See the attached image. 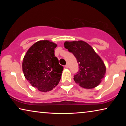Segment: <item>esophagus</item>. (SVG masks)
Returning a JSON list of instances; mask_svg holds the SVG:
<instances>
[{"mask_svg":"<svg viewBox=\"0 0 126 126\" xmlns=\"http://www.w3.org/2000/svg\"><path fill=\"white\" fill-rule=\"evenodd\" d=\"M65 68H69V64H68V63H66V65H65Z\"/></svg>","mask_w":126,"mask_h":126,"instance_id":"1","label":"esophagus"}]
</instances>
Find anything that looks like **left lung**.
I'll use <instances>...</instances> for the list:
<instances>
[{
	"label": "left lung",
	"mask_w": 126,
	"mask_h": 126,
	"mask_svg": "<svg viewBox=\"0 0 126 126\" xmlns=\"http://www.w3.org/2000/svg\"><path fill=\"white\" fill-rule=\"evenodd\" d=\"M64 46L73 53L79 63V72L74 76L75 81L86 89L99 85L104 77L106 68L94 49L83 41H66Z\"/></svg>",
	"instance_id": "left-lung-1"
}]
</instances>
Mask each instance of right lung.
<instances>
[{
	"label": "right lung",
	"mask_w": 126,
	"mask_h": 126,
	"mask_svg": "<svg viewBox=\"0 0 126 126\" xmlns=\"http://www.w3.org/2000/svg\"><path fill=\"white\" fill-rule=\"evenodd\" d=\"M57 45L47 40L38 41L24 56L22 70L32 87L41 92L50 91L59 83L63 67L54 56Z\"/></svg>",
	"instance_id": "right-lung-1"
}]
</instances>
